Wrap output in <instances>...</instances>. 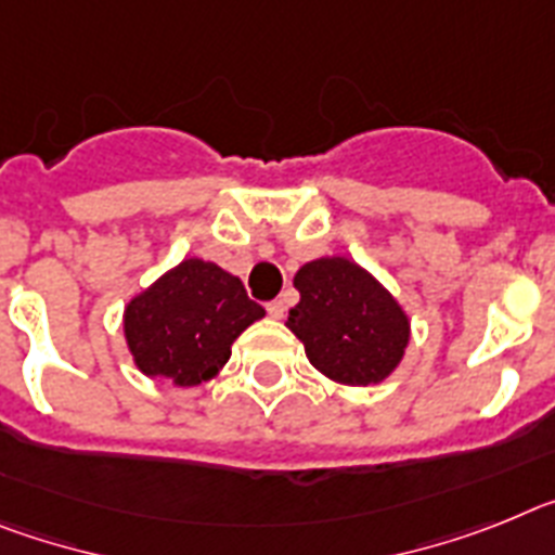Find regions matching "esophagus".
I'll return each instance as SVG.
<instances>
[{
    "label": "esophagus",
    "instance_id": "obj_1",
    "mask_svg": "<svg viewBox=\"0 0 555 555\" xmlns=\"http://www.w3.org/2000/svg\"><path fill=\"white\" fill-rule=\"evenodd\" d=\"M284 312H287V301H284V298H273V301H268V315L284 318Z\"/></svg>",
    "mask_w": 555,
    "mask_h": 555
}]
</instances>
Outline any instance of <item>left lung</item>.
Masks as SVG:
<instances>
[{"label":"left lung","mask_w":555,"mask_h":555,"mask_svg":"<svg viewBox=\"0 0 555 555\" xmlns=\"http://www.w3.org/2000/svg\"><path fill=\"white\" fill-rule=\"evenodd\" d=\"M293 284L301 301L287 326L324 377L371 385L402 363L411 340L408 312L365 268L346 257H321L301 264Z\"/></svg>","instance_id":"left-lung-1"}]
</instances>
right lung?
I'll use <instances>...</instances> for the list:
<instances>
[{"label":"right lung","mask_w":555,"mask_h":555,"mask_svg":"<svg viewBox=\"0 0 555 555\" xmlns=\"http://www.w3.org/2000/svg\"><path fill=\"white\" fill-rule=\"evenodd\" d=\"M262 315L237 276L192 257L128 301L125 340L144 377L190 388L215 377Z\"/></svg>","instance_id":"obj_1"}]
</instances>
